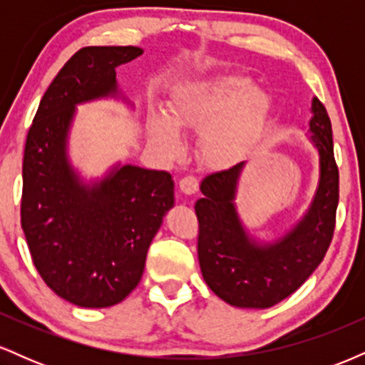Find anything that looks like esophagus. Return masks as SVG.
<instances>
[{
    "instance_id": "1",
    "label": "esophagus",
    "mask_w": 365,
    "mask_h": 365,
    "mask_svg": "<svg viewBox=\"0 0 365 365\" xmlns=\"http://www.w3.org/2000/svg\"><path fill=\"white\" fill-rule=\"evenodd\" d=\"M197 188H199V180H197L194 175H187V177L180 180V190H182L183 194L187 195L195 194Z\"/></svg>"
}]
</instances>
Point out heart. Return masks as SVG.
<instances>
[{"label": "heart", "instance_id": "heart-1", "mask_svg": "<svg viewBox=\"0 0 365 365\" xmlns=\"http://www.w3.org/2000/svg\"><path fill=\"white\" fill-rule=\"evenodd\" d=\"M269 113V101L242 75H221L188 83L170 103V115L149 111V132L171 158L183 150L182 130L202 132L200 154L215 166L235 163Z\"/></svg>", "mask_w": 365, "mask_h": 365}]
</instances>
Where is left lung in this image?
Listing matches in <instances>:
<instances>
[{
	"label": "left lung",
	"instance_id": "obj_1",
	"mask_svg": "<svg viewBox=\"0 0 365 365\" xmlns=\"http://www.w3.org/2000/svg\"><path fill=\"white\" fill-rule=\"evenodd\" d=\"M311 140L319 153V182L305 212L290 232L269 244L257 242L238 217L235 195L245 163L209 175L195 202L200 271L207 287L226 304L244 309L273 307L314 273L324 259L338 207V166L328 111L312 99Z\"/></svg>",
	"mask_w": 365,
	"mask_h": 365
}]
</instances>
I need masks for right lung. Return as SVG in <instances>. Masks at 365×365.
<instances>
[{
  "label": "right lung",
  "instance_id": "1",
  "mask_svg": "<svg viewBox=\"0 0 365 365\" xmlns=\"http://www.w3.org/2000/svg\"><path fill=\"white\" fill-rule=\"evenodd\" d=\"M135 46H89L63 65L44 92L24 153L22 230L41 278L78 307H111L137 287L163 216L173 207L168 171L116 165L83 183L66 144L77 104L118 94L116 66Z\"/></svg>",
  "mask_w": 365,
  "mask_h": 365
}]
</instances>
